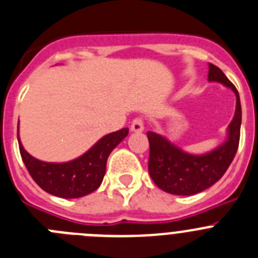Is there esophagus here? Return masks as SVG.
Returning <instances> with one entry per match:
<instances>
[{
	"label": "esophagus",
	"instance_id": "1",
	"mask_svg": "<svg viewBox=\"0 0 258 258\" xmlns=\"http://www.w3.org/2000/svg\"><path fill=\"white\" fill-rule=\"evenodd\" d=\"M143 129H145V126H143L142 118H134L131 125V132H133V133H142Z\"/></svg>",
	"mask_w": 258,
	"mask_h": 258
}]
</instances>
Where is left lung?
Returning a JSON list of instances; mask_svg holds the SVG:
<instances>
[{
    "instance_id": "1",
    "label": "left lung",
    "mask_w": 258,
    "mask_h": 258,
    "mask_svg": "<svg viewBox=\"0 0 258 258\" xmlns=\"http://www.w3.org/2000/svg\"><path fill=\"white\" fill-rule=\"evenodd\" d=\"M209 83L222 84L236 98L235 113L226 129V140L204 154H191L154 132L147 133L150 142L149 173L157 187L173 195L190 197L207 190L225 174L236 154L240 138L241 106L236 88L222 71L208 64Z\"/></svg>"
}]
</instances>
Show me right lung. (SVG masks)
Masks as SVG:
<instances>
[{
    "mask_svg": "<svg viewBox=\"0 0 258 258\" xmlns=\"http://www.w3.org/2000/svg\"><path fill=\"white\" fill-rule=\"evenodd\" d=\"M129 133V129L113 132L103 136L81 156L66 163H47L38 160L24 150L19 138L18 142L23 163L33 181L46 192L63 199H76L89 195L101 186L106 174V164L109 154Z\"/></svg>",
    "mask_w": 258,
    "mask_h": 258,
    "instance_id": "obj_1",
    "label": "right lung"
}]
</instances>
